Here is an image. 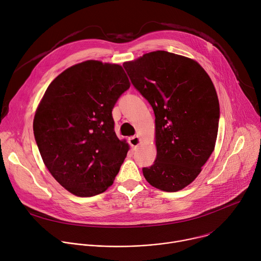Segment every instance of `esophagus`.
Instances as JSON below:
<instances>
[{
	"label": "esophagus",
	"mask_w": 261,
	"mask_h": 261,
	"mask_svg": "<svg viewBox=\"0 0 261 261\" xmlns=\"http://www.w3.org/2000/svg\"><path fill=\"white\" fill-rule=\"evenodd\" d=\"M140 141L141 140H140V138L138 136H132V137L129 138V143L132 146L133 150H136L137 146L140 144Z\"/></svg>",
	"instance_id": "1"
}]
</instances>
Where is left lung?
I'll return each instance as SVG.
<instances>
[{"label":"left lung","mask_w":261,"mask_h":261,"mask_svg":"<svg viewBox=\"0 0 261 261\" xmlns=\"http://www.w3.org/2000/svg\"><path fill=\"white\" fill-rule=\"evenodd\" d=\"M133 87L151 104L157 157L145 179L166 192L192 182L212 155L220 106L215 87L195 61L164 50L123 64Z\"/></svg>","instance_id":"1"}]
</instances>
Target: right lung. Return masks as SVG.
Masks as SVG:
<instances>
[{
    "instance_id": "1",
    "label": "right lung",
    "mask_w": 261,
    "mask_h": 261,
    "mask_svg": "<svg viewBox=\"0 0 261 261\" xmlns=\"http://www.w3.org/2000/svg\"><path fill=\"white\" fill-rule=\"evenodd\" d=\"M130 88L117 64L86 61L48 86L34 118V136L57 181L74 195L104 192L119 173L129 146L115 132L113 111Z\"/></svg>"
}]
</instances>
